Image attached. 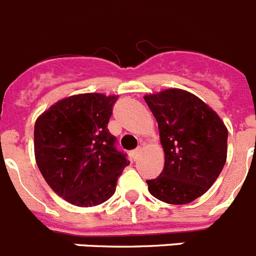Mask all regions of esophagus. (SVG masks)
<instances>
[{
  "mask_svg": "<svg viewBox=\"0 0 256 256\" xmlns=\"http://www.w3.org/2000/svg\"><path fill=\"white\" fill-rule=\"evenodd\" d=\"M141 152H142V148H136V150H133L132 152H130V155H132L133 159L137 160V159H138V156L141 155Z\"/></svg>",
  "mask_w": 256,
  "mask_h": 256,
  "instance_id": "obj_1",
  "label": "esophagus"
}]
</instances>
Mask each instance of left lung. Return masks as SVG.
I'll list each match as a JSON object with an SVG mask.
<instances>
[{
	"label": "left lung",
	"instance_id": "8db88e82",
	"mask_svg": "<svg viewBox=\"0 0 256 256\" xmlns=\"http://www.w3.org/2000/svg\"><path fill=\"white\" fill-rule=\"evenodd\" d=\"M159 126L165 164L148 191L168 204H188L219 177L227 159L228 130L195 94L172 88L144 97Z\"/></svg>",
	"mask_w": 256,
	"mask_h": 256
}]
</instances>
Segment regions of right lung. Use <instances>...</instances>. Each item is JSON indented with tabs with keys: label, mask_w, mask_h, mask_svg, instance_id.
I'll return each mask as SVG.
<instances>
[{
	"label": "right lung",
	"mask_w": 256,
	"mask_h": 256,
	"mask_svg": "<svg viewBox=\"0 0 256 256\" xmlns=\"http://www.w3.org/2000/svg\"><path fill=\"white\" fill-rule=\"evenodd\" d=\"M118 96L83 94L60 100L34 126V154L44 180L76 206H96L114 195L130 160L108 124Z\"/></svg>",
	"instance_id": "add662e5"
}]
</instances>
